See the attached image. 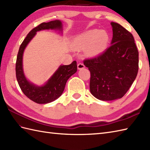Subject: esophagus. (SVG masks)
I'll return each instance as SVG.
<instances>
[{
  "instance_id": "esophagus-1",
  "label": "esophagus",
  "mask_w": 150,
  "mask_h": 150,
  "mask_svg": "<svg viewBox=\"0 0 150 150\" xmlns=\"http://www.w3.org/2000/svg\"><path fill=\"white\" fill-rule=\"evenodd\" d=\"M77 68L79 69H81L85 68V66L84 65L83 63H79L77 64Z\"/></svg>"
}]
</instances>
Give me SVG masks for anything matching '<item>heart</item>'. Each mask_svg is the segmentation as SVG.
<instances>
[{
    "label": "heart",
    "instance_id": "1",
    "mask_svg": "<svg viewBox=\"0 0 150 150\" xmlns=\"http://www.w3.org/2000/svg\"><path fill=\"white\" fill-rule=\"evenodd\" d=\"M109 40V35L105 31L90 30L76 37L73 46L79 50L88 49L89 55L97 56L106 49Z\"/></svg>",
    "mask_w": 150,
    "mask_h": 150
}]
</instances>
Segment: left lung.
<instances>
[{"label": "left lung", "instance_id": "obj_1", "mask_svg": "<svg viewBox=\"0 0 150 150\" xmlns=\"http://www.w3.org/2000/svg\"><path fill=\"white\" fill-rule=\"evenodd\" d=\"M111 45L84 64L90 71L91 94L101 100L122 98L137 75L139 52L132 34L116 22H111Z\"/></svg>", "mask_w": 150, "mask_h": 150}]
</instances>
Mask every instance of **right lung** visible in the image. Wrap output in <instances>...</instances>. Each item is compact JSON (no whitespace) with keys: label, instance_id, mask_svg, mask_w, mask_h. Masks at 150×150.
I'll return each mask as SVG.
<instances>
[{"label":"right lung","instance_id":"add662e5","mask_svg":"<svg viewBox=\"0 0 150 150\" xmlns=\"http://www.w3.org/2000/svg\"><path fill=\"white\" fill-rule=\"evenodd\" d=\"M47 29H62L61 22L56 20L49 22H42L31 30L19 47L15 64L16 77L22 91L28 98L37 104H47L59 98L64 90L68 79L77 70V62L75 60L69 65L60 66L43 86H36L26 80L22 69V55L24 50L37 31Z\"/></svg>","mask_w":150,"mask_h":150}]
</instances>
